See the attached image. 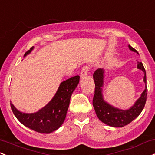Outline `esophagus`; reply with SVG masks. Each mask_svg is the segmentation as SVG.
I'll return each mask as SVG.
<instances>
[{
  "label": "esophagus",
  "mask_w": 155,
  "mask_h": 155,
  "mask_svg": "<svg viewBox=\"0 0 155 155\" xmlns=\"http://www.w3.org/2000/svg\"><path fill=\"white\" fill-rule=\"evenodd\" d=\"M89 70H90V68L88 67V66H84V67H83L80 73L81 77L83 78L84 77V76H86L87 75L88 71H89Z\"/></svg>",
  "instance_id": "obj_1"
}]
</instances>
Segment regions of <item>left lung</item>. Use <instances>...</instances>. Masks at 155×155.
<instances>
[{"label":"left lung","instance_id":"8db88e82","mask_svg":"<svg viewBox=\"0 0 155 155\" xmlns=\"http://www.w3.org/2000/svg\"><path fill=\"white\" fill-rule=\"evenodd\" d=\"M128 47L130 51L138 54L137 51L130 45ZM137 69H140L143 72L145 89L141 93L140 96L136 100L135 104L127 110H121L115 107L107 102L104 98L103 87L104 82V70L102 68L97 69L93 74V79L96 87L93 105L97 117L105 124L113 127H123L135 120L143 110L147 97V74L142 62H137Z\"/></svg>","mask_w":155,"mask_h":155}]
</instances>
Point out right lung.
<instances>
[{
	"label": "right lung",
	"instance_id": "right-lung-1",
	"mask_svg": "<svg viewBox=\"0 0 155 155\" xmlns=\"http://www.w3.org/2000/svg\"><path fill=\"white\" fill-rule=\"evenodd\" d=\"M30 50L25 52L24 57L31 52ZM79 82V76L71 77L62 81L54 96L45 107L33 113H25L18 110L10 101L12 110L18 120L25 127L40 133H51L63 124L71 97Z\"/></svg>",
	"mask_w": 155,
	"mask_h": 155
}]
</instances>
